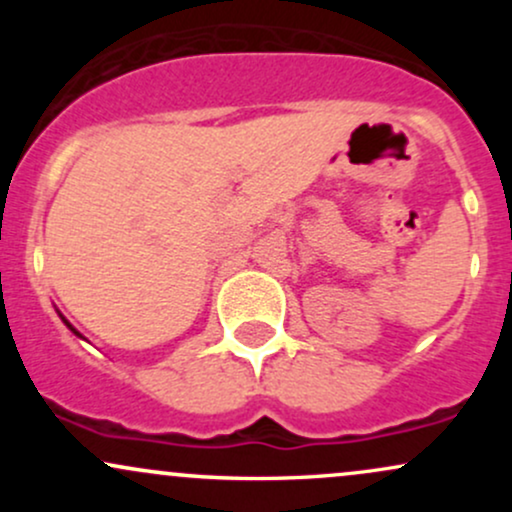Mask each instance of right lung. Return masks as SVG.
Instances as JSON below:
<instances>
[{
	"label": "right lung",
	"instance_id": "obj_1",
	"mask_svg": "<svg viewBox=\"0 0 512 512\" xmlns=\"http://www.w3.org/2000/svg\"><path fill=\"white\" fill-rule=\"evenodd\" d=\"M60 317H62V313H60ZM62 322H64V325L69 327V330H72V332L76 334V337H81V332H76V327H72V322H69V320H64V317H62ZM81 339H84V337H81Z\"/></svg>",
	"mask_w": 512,
	"mask_h": 512
}]
</instances>
